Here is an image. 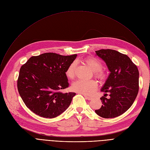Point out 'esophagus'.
I'll use <instances>...</instances> for the list:
<instances>
[{"mask_svg": "<svg viewBox=\"0 0 150 150\" xmlns=\"http://www.w3.org/2000/svg\"><path fill=\"white\" fill-rule=\"evenodd\" d=\"M84 97H85V98H86V100H91L92 99V97H89L86 96H84Z\"/></svg>", "mask_w": 150, "mask_h": 150, "instance_id": "34e87169", "label": "esophagus"}]
</instances>
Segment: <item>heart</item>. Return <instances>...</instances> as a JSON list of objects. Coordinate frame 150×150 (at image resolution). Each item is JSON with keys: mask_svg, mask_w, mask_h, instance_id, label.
Returning <instances> with one entry per match:
<instances>
[{"mask_svg": "<svg viewBox=\"0 0 150 150\" xmlns=\"http://www.w3.org/2000/svg\"><path fill=\"white\" fill-rule=\"evenodd\" d=\"M83 62L89 66L93 71V74L98 79L103 80L106 77V74L103 68V63L98 58L94 57H89L83 59ZM76 64L75 61L71 62L67 67L65 74L69 79H73L75 76ZM97 83L93 80H78L72 85V90L78 93L84 95L89 96L93 93L97 89Z\"/></svg>", "mask_w": 150, "mask_h": 150, "instance_id": "obj_1", "label": "heart"}]
</instances>
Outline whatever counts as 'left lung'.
<instances>
[{"instance_id":"obj_1","label":"left lung","mask_w":150,"mask_h":150,"mask_svg":"<svg viewBox=\"0 0 150 150\" xmlns=\"http://www.w3.org/2000/svg\"><path fill=\"white\" fill-rule=\"evenodd\" d=\"M106 63L110 74L102 92L106 93L100 100L103 105L95 111L103 118H114L125 113L132 106L138 94L139 72L137 66L127 54L112 49L96 51ZM110 93V98L105 96Z\"/></svg>"}]
</instances>
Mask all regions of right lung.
<instances>
[{
    "label": "right lung",
    "mask_w": 150,
    "mask_h": 150,
    "mask_svg": "<svg viewBox=\"0 0 150 150\" xmlns=\"http://www.w3.org/2000/svg\"><path fill=\"white\" fill-rule=\"evenodd\" d=\"M77 56L45 53L31 57L19 71L18 89L26 106L44 118H54L67 109L74 92L63 93L69 87L67 67Z\"/></svg>",
    "instance_id": "1"
}]
</instances>
